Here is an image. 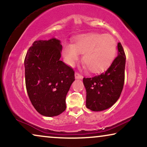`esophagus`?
Segmentation results:
<instances>
[{"label": "esophagus", "mask_w": 147, "mask_h": 147, "mask_svg": "<svg viewBox=\"0 0 147 147\" xmlns=\"http://www.w3.org/2000/svg\"><path fill=\"white\" fill-rule=\"evenodd\" d=\"M75 78H76V79H78V80H82V78H83V76H82V75H80V74L76 73L75 74Z\"/></svg>", "instance_id": "1"}]
</instances>
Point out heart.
<instances>
[{
  "label": "heart",
  "instance_id": "b5f03b06",
  "mask_svg": "<svg viewBox=\"0 0 147 147\" xmlns=\"http://www.w3.org/2000/svg\"><path fill=\"white\" fill-rule=\"evenodd\" d=\"M117 45L113 36L109 34L86 33L78 35L74 44L63 46V55L65 61L72 65L83 54L82 61L88 71L98 74L110 66L115 59Z\"/></svg>",
  "mask_w": 147,
  "mask_h": 147
}]
</instances>
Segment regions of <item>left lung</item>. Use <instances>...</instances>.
<instances>
[{"mask_svg":"<svg viewBox=\"0 0 147 147\" xmlns=\"http://www.w3.org/2000/svg\"><path fill=\"white\" fill-rule=\"evenodd\" d=\"M118 56L105 72L93 78H84L86 90V106L94 112L103 111L117 102L124 83L126 56L118 43Z\"/></svg>","mask_w":147,"mask_h":147,"instance_id":"left-lung-1","label":"left lung"}]
</instances>
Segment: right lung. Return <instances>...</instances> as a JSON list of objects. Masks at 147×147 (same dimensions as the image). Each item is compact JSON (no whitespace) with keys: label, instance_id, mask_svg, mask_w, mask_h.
Segmentation results:
<instances>
[{"label":"right lung","instance_id":"add662e5","mask_svg":"<svg viewBox=\"0 0 147 147\" xmlns=\"http://www.w3.org/2000/svg\"><path fill=\"white\" fill-rule=\"evenodd\" d=\"M61 50V41L55 37L38 40L25 59L28 96L35 110L47 117L65 111L66 95L75 80L74 70L60 61Z\"/></svg>","mask_w":147,"mask_h":147}]
</instances>
